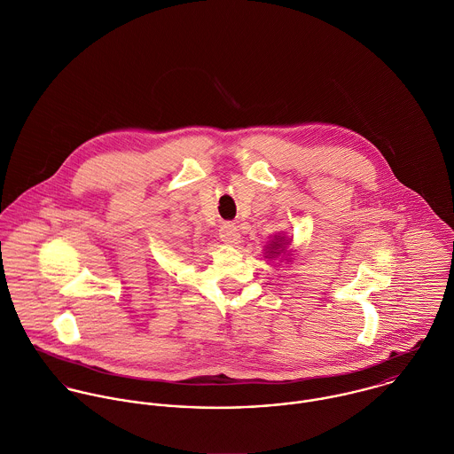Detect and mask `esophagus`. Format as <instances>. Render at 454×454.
Returning <instances> with one entry per match:
<instances>
[{
	"label": "esophagus",
	"mask_w": 454,
	"mask_h": 454,
	"mask_svg": "<svg viewBox=\"0 0 454 454\" xmlns=\"http://www.w3.org/2000/svg\"><path fill=\"white\" fill-rule=\"evenodd\" d=\"M219 239L224 242V244H239L240 240V233H239V228L233 224V223H223L221 228H219Z\"/></svg>",
	"instance_id": "obj_1"
}]
</instances>
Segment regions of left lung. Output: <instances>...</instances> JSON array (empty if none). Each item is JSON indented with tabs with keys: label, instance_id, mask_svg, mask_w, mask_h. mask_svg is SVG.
I'll list each match as a JSON object with an SVG mask.
<instances>
[{
	"label": "left lung",
	"instance_id": "1",
	"mask_svg": "<svg viewBox=\"0 0 454 454\" xmlns=\"http://www.w3.org/2000/svg\"><path fill=\"white\" fill-rule=\"evenodd\" d=\"M282 239H284V237L277 239V242H273V244H270V246H272V247H270V253H272V254H275V256H277V254H280V253H277V249H280V247H282ZM282 251H284V249H282Z\"/></svg>",
	"mask_w": 454,
	"mask_h": 454
}]
</instances>
